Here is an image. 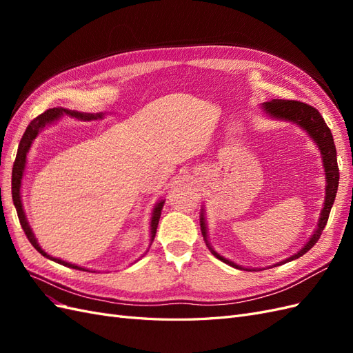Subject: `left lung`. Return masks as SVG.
Wrapping results in <instances>:
<instances>
[{
	"label": "left lung",
	"mask_w": 353,
	"mask_h": 353,
	"mask_svg": "<svg viewBox=\"0 0 353 353\" xmlns=\"http://www.w3.org/2000/svg\"><path fill=\"white\" fill-rule=\"evenodd\" d=\"M262 109H263L265 113H268L271 117H274V119L288 121V122L297 123L299 126L303 128V130L309 134V137H311L312 140L315 141V144L318 145L319 152H321L323 166H324V170H325V179H327L324 209L321 210V216H319L318 227L314 232V236L309 239V241L297 253L290 256V258H287L285 261H281L279 263L272 265V266H276V265H283V263H287V262L301 258V256H303L307 250H311L315 245V243L319 240V237H321V234H323V231L327 225L330 210H331V208H333V203H334L336 193H337L339 166H337V153H336L333 134H331L330 128L327 126L325 121L323 119V116L319 114V112L315 108H312V105L305 104L302 101H294V100H276V99H274L271 101L263 103ZM200 228H201L203 239H205L209 250L213 254H215L219 261L225 262V263L234 266V268H237V270L250 271L248 268H243V266L225 259L223 256H221L219 253H216L215 250L210 248V244L208 241V230H206L205 216H203V210H201V216H200Z\"/></svg>",
	"instance_id": "left-lung-1"
}]
</instances>
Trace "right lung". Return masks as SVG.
Returning a JSON list of instances; mask_svg holds the SVG:
<instances>
[{"mask_svg":"<svg viewBox=\"0 0 353 353\" xmlns=\"http://www.w3.org/2000/svg\"><path fill=\"white\" fill-rule=\"evenodd\" d=\"M63 114H68V116H72V117H77V119H81V121H94V119H101L103 117V113H79V112H74V110H68V109H61V108H57V109H48L47 112H44L42 114H39L38 117H35L34 121H32L26 131L22 137V140H20V144H19V148H17V156H16V160H14V165H13V174H12V194H13V203L16 206V210H17V216H19V221H20V225H22L25 234L28 240L30 241V244L34 245V248L42 254L46 256V258H48L50 261H54L60 265H65V266H69V268H73V270H82V271H90V270H85L82 268V266H78V265H73V263H69L66 261H61V259H57V258H52V256H50L48 253H46L44 250L41 249V245L38 244L37 239H35V234L32 232L30 227H29V222L26 219V215L23 212V206H22V197H20V187H22V178H23V172H25V165H26V154L29 152V148L32 145V141L35 140V137L39 134V131L44 128L46 125L48 123H52L54 121L60 119V116ZM163 203L165 200L159 201L157 205L154 206L153 209V215H152V223H150V241L153 243L154 240V236H156V230H157V225H159V219H160V213H162V208H163Z\"/></svg>","mask_w":353,"mask_h":353,"instance_id":"add662e5","label":"right lung"}]
</instances>
